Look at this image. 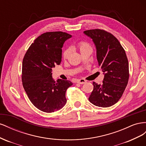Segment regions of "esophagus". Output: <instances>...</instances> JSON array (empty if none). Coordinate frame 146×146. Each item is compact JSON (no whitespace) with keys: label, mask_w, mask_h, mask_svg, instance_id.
I'll use <instances>...</instances> for the list:
<instances>
[{"label":"esophagus","mask_w":146,"mask_h":146,"mask_svg":"<svg viewBox=\"0 0 146 146\" xmlns=\"http://www.w3.org/2000/svg\"><path fill=\"white\" fill-rule=\"evenodd\" d=\"M77 82L79 84H84V83H86V81L85 80H84V79L81 78V79H79V80H78Z\"/></svg>","instance_id":"34e87169"}]
</instances>
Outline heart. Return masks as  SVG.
<instances>
[{
    "label": "heart",
    "instance_id": "1",
    "mask_svg": "<svg viewBox=\"0 0 146 146\" xmlns=\"http://www.w3.org/2000/svg\"><path fill=\"white\" fill-rule=\"evenodd\" d=\"M78 48H79V50L80 51H82L83 49H85V48H86L88 47H90V46L88 44V43L85 42H80V43L78 44ZM69 54V49H66L63 52V54H62V57L63 59H66L68 58V55Z\"/></svg>",
    "mask_w": 146,
    "mask_h": 146
}]
</instances>
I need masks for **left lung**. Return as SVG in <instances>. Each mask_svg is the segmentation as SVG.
<instances>
[{
    "instance_id": "8db88e82",
    "label": "left lung",
    "mask_w": 146,
    "mask_h": 146,
    "mask_svg": "<svg viewBox=\"0 0 146 146\" xmlns=\"http://www.w3.org/2000/svg\"><path fill=\"white\" fill-rule=\"evenodd\" d=\"M96 48L97 60L102 69V83L93 82L94 89L89 100L99 107H109L122 97L129 78V62L125 52L117 39L103 30L84 31Z\"/></svg>"
}]
</instances>
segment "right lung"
<instances>
[{"label": "right lung", "mask_w": 146, "mask_h": 146, "mask_svg": "<svg viewBox=\"0 0 146 146\" xmlns=\"http://www.w3.org/2000/svg\"><path fill=\"white\" fill-rule=\"evenodd\" d=\"M72 35L62 32H46L32 43L24 57L22 82L30 100L46 113L62 108L66 104V92L72 85L69 80L52 78V68L59 65L64 42Z\"/></svg>", "instance_id": "1"}]
</instances>
